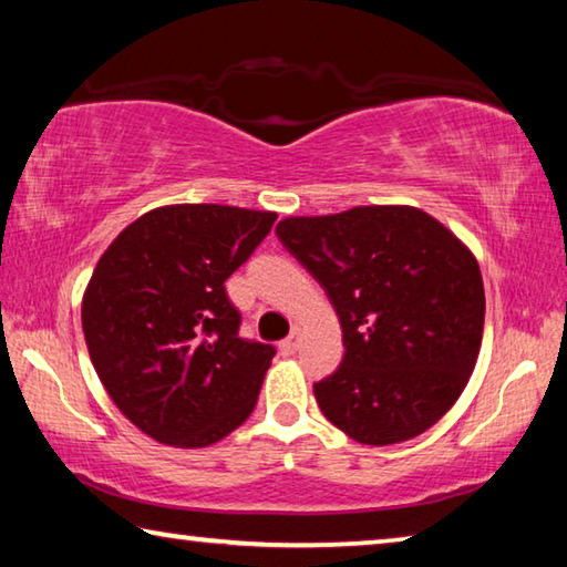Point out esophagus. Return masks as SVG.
<instances>
[{
	"mask_svg": "<svg viewBox=\"0 0 567 567\" xmlns=\"http://www.w3.org/2000/svg\"><path fill=\"white\" fill-rule=\"evenodd\" d=\"M297 348H300V328H295L290 338H285V340L280 342V350H282L285 354H295Z\"/></svg>",
	"mask_w": 567,
	"mask_h": 567,
	"instance_id": "1",
	"label": "esophagus"
}]
</instances>
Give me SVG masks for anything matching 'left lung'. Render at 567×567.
Segmentation results:
<instances>
[{"label": "left lung", "mask_w": 567, "mask_h": 567, "mask_svg": "<svg viewBox=\"0 0 567 567\" xmlns=\"http://www.w3.org/2000/svg\"><path fill=\"white\" fill-rule=\"evenodd\" d=\"M275 233L340 318L342 364L315 385L322 415L375 447L433 427L463 395L483 342L473 249L410 205L285 217Z\"/></svg>", "instance_id": "left-lung-1"}]
</instances>
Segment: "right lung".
Masks as SVG:
<instances>
[{
    "label": "right lung",
    "mask_w": 567,
    "mask_h": 567,
    "mask_svg": "<svg viewBox=\"0 0 567 567\" xmlns=\"http://www.w3.org/2000/svg\"><path fill=\"white\" fill-rule=\"evenodd\" d=\"M277 213L165 205L104 249L82 297L90 360L134 427L172 447H207L257 405L275 348L237 334L225 280Z\"/></svg>",
    "instance_id": "1"
}]
</instances>
